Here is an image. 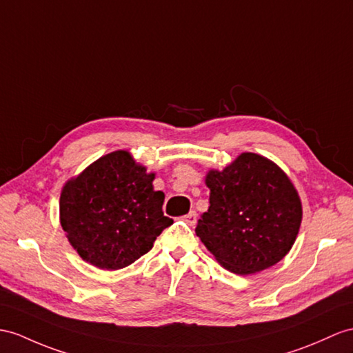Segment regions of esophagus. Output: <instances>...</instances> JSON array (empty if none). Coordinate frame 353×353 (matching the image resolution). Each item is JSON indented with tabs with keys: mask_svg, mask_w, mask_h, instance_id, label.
Instances as JSON below:
<instances>
[{
	"mask_svg": "<svg viewBox=\"0 0 353 353\" xmlns=\"http://www.w3.org/2000/svg\"><path fill=\"white\" fill-rule=\"evenodd\" d=\"M196 217H197V214H196L194 211H190V212L187 214V216L183 217V220L187 223V225L194 226V225H196Z\"/></svg>",
	"mask_w": 353,
	"mask_h": 353,
	"instance_id": "obj_1",
	"label": "esophagus"
}]
</instances>
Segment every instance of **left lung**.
<instances>
[{
  "mask_svg": "<svg viewBox=\"0 0 353 353\" xmlns=\"http://www.w3.org/2000/svg\"><path fill=\"white\" fill-rule=\"evenodd\" d=\"M210 208L196 235L228 271L248 276L279 263L298 236L303 205L294 183L272 160L241 152L228 166L210 169Z\"/></svg>",
  "mask_w": 353,
  "mask_h": 353,
  "instance_id": "1",
  "label": "left lung"
}]
</instances>
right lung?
Here are the masks:
<instances>
[{"label":"right lung","instance_id":"right-lung-1","mask_svg":"<svg viewBox=\"0 0 353 353\" xmlns=\"http://www.w3.org/2000/svg\"><path fill=\"white\" fill-rule=\"evenodd\" d=\"M154 172L118 150L68 179L59 196V223L85 262L117 271L148 253L174 220L163 216L165 193Z\"/></svg>","mask_w":353,"mask_h":353}]
</instances>
